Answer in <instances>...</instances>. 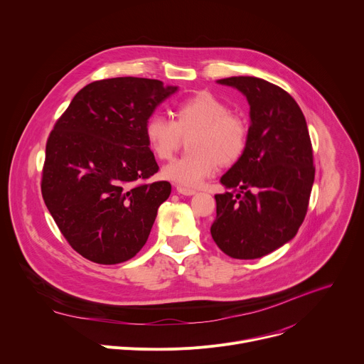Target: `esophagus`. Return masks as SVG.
Listing matches in <instances>:
<instances>
[{"instance_id":"esophagus-1","label":"esophagus","mask_w":364,"mask_h":364,"mask_svg":"<svg viewBox=\"0 0 364 364\" xmlns=\"http://www.w3.org/2000/svg\"><path fill=\"white\" fill-rule=\"evenodd\" d=\"M177 191L183 196H193L196 193V190L193 188H186V187H177Z\"/></svg>"}]
</instances>
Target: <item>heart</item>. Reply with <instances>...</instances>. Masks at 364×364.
<instances>
[{
  "mask_svg": "<svg viewBox=\"0 0 364 364\" xmlns=\"http://www.w3.org/2000/svg\"><path fill=\"white\" fill-rule=\"evenodd\" d=\"M174 121L151 115L144 125L145 142L155 159L168 160L180 146L183 135L196 132L190 146L194 154L168 163L161 177L178 187L194 188L212 177L219 164L237 163L247 148L249 127L230 112L228 103L210 92H197L176 103Z\"/></svg>",
  "mask_w": 364,
  "mask_h": 364,
  "instance_id": "b5f03b06",
  "label": "heart"
}]
</instances>
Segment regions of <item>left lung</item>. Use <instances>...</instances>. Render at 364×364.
Returning a JSON list of instances; mask_svg holds the SVG:
<instances>
[{
    "label": "left lung",
    "mask_w": 364,
    "mask_h": 364,
    "mask_svg": "<svg viewBox=\"0 0 364 364\" xmlns=\"http://www.w3.org/2000/svg\"><path fill=\"white\" fill-rule=\"evenodd\" d=\"M240 90L250 107L243 157L220 178L210 233L230 257H262L289 242L302 225L316 167L304 114L282 87L253 76L218 80Z\"/></svg>",
    "instance_id": "left-lung-1"
}]
</instances>
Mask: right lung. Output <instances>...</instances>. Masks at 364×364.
I'll use <instances>...</instances> for the list:
<instances>
[{
	"mask_svg": "<svg viewBox=\"0 0 364 364\" xmlns=\"http://www.w3.org/2000/svg\"><path fill=\"white\" fill-rule=\"evenodd\" d=\"M176 90L145 77L92 82L47 138L43 200L69 245L95 264L134 257L171 193L168 181L146 183L159 164L144 125Z\"/></svg>",
	"mask_w": 364,
	"mask_h": 364,
	"instance_id": "add662e5",
	"label": "right lung"
}]
</instances>
